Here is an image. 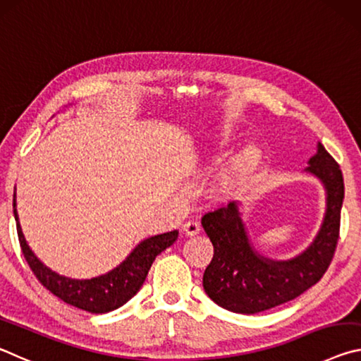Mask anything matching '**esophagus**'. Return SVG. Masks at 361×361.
I'll list each match as a JSON object with an SVG mask.
<instances>
[{
  "label": "esophagus",
  "instance_id": "1",
  "mask_svg": "<svg viewBox=\"0 0 361 361\" xmlns=\"http://www.w3.org/2000/svg\"><path fill=\"white\" fill-rule=\"evenodd\" d=\"M200 222L198 221H187L184 226H182V232L188 236H193L200 232Z\"/></svg>",
  "mask_w": 361,
  "mask_h": 361
}]
</instances>
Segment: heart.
Instances as JSON below:
<instances>
[{"instance_id": "b5f03b06", "label": "heart", "mask_w": 361, "mask_h": 361, "mask_svg": "<svg viewBox=\"0 0 361 361\" xmlns=\"http://www.w3.org/2000/svg\"><path fill=\"white\" fill-rule=\"evenodd\" d=\"M232 137V131L224 129V131L219 133L221 145H227ZM259 164H261V150L254 145L246 147L226 168H222L216 174L211 184V192L221 198L232 197V195L238 193L247 184V180L251 179L254 173H256Z\"/></svg>"}]
</instances>
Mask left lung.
Returning <instances> with one entry per match:
<instances>
[{"mask_svg":"<svg viewBox=\"0 0 361 361\" xmlns=\"http://www.w3.org/2000/svg\"><path fill=\"white\" fill-rule=\"evenodd\" d=\"M305 171L317 176L326 188V212L314 243L294 259L271 261L254 251L238 203L232 202L202 217V226L214 246L203 288L222 309L246 315L269 310L300 296L328 270L339 240L344 179L339 164L322 144Z\"/></svg>","mask_w":361,"mask_h":361,"instance_id":"8db88e82","label":"left lung"}]
</instances>
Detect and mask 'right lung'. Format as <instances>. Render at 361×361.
<instances>
[{"instance_id": "add662e5", "label": "right lung", "mask_w": 361, "mask_h": 361, "mask_svg": "<svg viewBox=\"0 0 361 361\" xmlns=\"http://www.w3.org/2000/svg\"><path fill=\"white\" fill-rule=\"evenodd\" d=\"M14 217L17 224V235H19L20 247L27 264L30 265L32 271L38 281L47 291L62 299L73 307L81 310L91 312V314H107L126 304L129 299L135 296L140 286L144 285L147 274L152 267L153 261L159 252L166 250L177 240L179 232L161 233L150 236L135 246V250L123 261L116 269L109 274L96 276L91 280H72L62 276L47 269L46 265L35 256L30 246L27 245L25 236L22 233L19 224V214L16 209V192H14Z\"/></svg>"}]
</instances>
